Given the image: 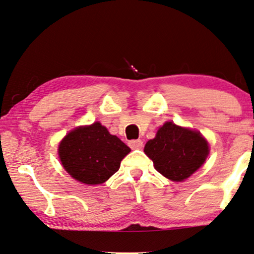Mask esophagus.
I'll return each instance as SVG.
<instances>
[{
    "label": "esophagus",
    "mask_w": 254,
    "mask_h": 254,
    "mask_svg": "<svg viewBox=\"0 0 254 254\" xmlns=\"http://www.w3.org/2000/svg\"><path fill=\"white\" fill-rule=\"evenodd\" d=\"M129 146L131 149H140L143 146V142L140 139H132L129 142Z\"/></svg>",
    "instance_id": "obj_1"
}]
</instances>
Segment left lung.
Wrapping results in <instances>:
<instances>
[{"instance_id":"8db88e82","label":"left lung","mask_w":254,"mask_h":254,"mask_svg":"<svg viewBox=\"0 0 254 254\" xmlns=\"http://www.w3.org/2000/svg\"><path fill=\"white\" fill-rule=\"evenodd\" d=\"M144 152L158 173L172 181L181 182L204 163L209 145L198 131L167 122L155 138L146 142Z\"/></svg>"}]
</instances>
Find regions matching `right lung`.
<instances>
[{
    "mask_svg": "<svg viewBox=\"0 0 254 254\" xmlns=\"http://www.w3.org/2000/svg\"><path fill=\"white\" fill-rule=\"evenodd\" d=\"M131 151L99 122L72 130L60 142L59 157L67 173L85 185H100L121 167Z\"/></svg>",
    "mask_w": 254,
    "mask_h": 254,
    "instance_id": "1",
    "label": "right lung"
}]
</instances>
